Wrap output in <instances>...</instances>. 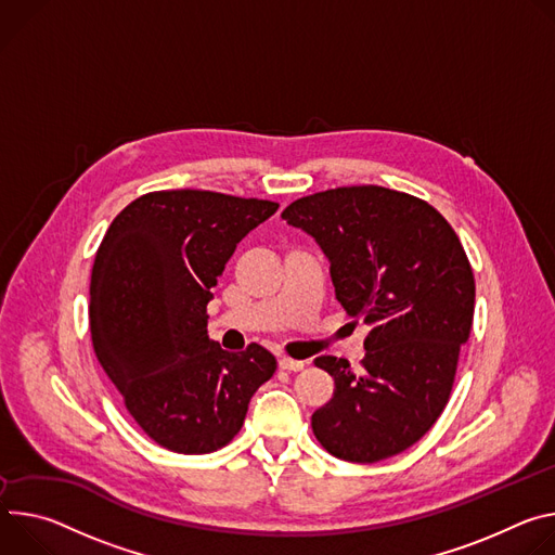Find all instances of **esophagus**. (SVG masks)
Returning a JSON list of instances; mask_svg holds the SVG:
<instances>
[{"label": "esophagus", "instance_id": "esophagus-1", "mask_svg": "<svg viewBox=\"0 0 555 555\" xmlns=\"http://www.w3.org/2000/svg\"><path fill=\"white\" fill-rule=\"evenodd\" d=\"M304 361H297V359H288V357H282L280 359V367L282 371H288V373H299V371H304Z\"/></svg>", "mask_w": 555, "mask_h": 555}]
</instances>
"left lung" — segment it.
Segmentation results:
<instances>
[{
  "label": "left lung",
  "mask_w": 555,
  "mask_h": 555,
  "mask_svg": "<svg viewBox=\"0 0 555 555\" xmlns=\"http://www.w3.org/2000/svg\"><path fill=\"white\" fill-rule=\"evenodd\" d=\"M282 218L331 262L335 295L371 326L359 371L318 357L335 379L313 435L350 463H377L414 446L441 416L474 320V273L450 222L425 201L361 184L291 203Z\"/></svg>",
  "instance_id": "left-lung-1"
}]
</instances>
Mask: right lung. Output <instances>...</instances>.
<instances>
[{
	"instance_id": "add662e5",
	"label": "right lung",
	"mask_w": 555,
	"mask_h": 555,
	"mask_svg": "<svg viewBox=\"0 0 555 555\" xmlns=\"http://www.w3.org/2000/svg\"><path fill=\"white\" fill-rule=\"evenodd\" d=\"M278 203L201 190L152 192L105 231L90 280V333L143 433L178 454L224 448L275 357L227 352L207 335L211 288L237 242Z\"/></svg>"
}]
</instances>
